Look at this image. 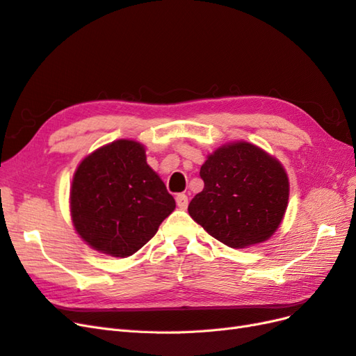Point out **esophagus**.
<instances>
[{
	"label": "esophagus",
	"mask_w": 356,
	"mask_h": 356,
	"mask_svg": "<svg viewBox=\"0 0 356 356\" xmlns=\"http://www.w3.org/2000/svg\"><path fill=\"white\" fill-rule=\"evenodd\" d=\"M175 200H177V204L179 209H186L188 207V197L184 195V193H179V195H177Z\"/></svg>",
	"instance_id": "34e87169"
}]
</instances>
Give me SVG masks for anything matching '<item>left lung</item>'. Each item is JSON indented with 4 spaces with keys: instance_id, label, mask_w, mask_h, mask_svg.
<instances>
[{
    "instance_id": "1",
    "label": "left lung",
    "mask_w": 356,
    "mask_h": 356,
    "mask_svg": "<svg viewBox=\"0 0 356 356\" xmlns=\"http://www.w3.org/2000/svg\"><path fill=\"white\" fill-rule=\"evenodd\" d=\"M204 187L188 204L190 217L230 248L264 242L281 224L288 177L261 148L236 143L218 148L200 168Z\"/></svg>"
}]
</instances>
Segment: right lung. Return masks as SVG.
I'll list each match as a JSON object with an SVG mask.
<instances>
[{"mask_svg": "<svg viewBox=\"0 0 356 356\" xmlns=\"http://www.w3.org/2000/svg\"><path fill=\"white\" fill-rule=\"evenodd\" d=\"M174 209V197L135 141L120 139L96 149L75 170L72 222L96 251L122 258L135 254Z\"/></svg>", "mask_w": 356, "mask_h": 356, "instance_id": "right-lung-1", "label": "right lung"}]
</instances>
